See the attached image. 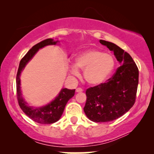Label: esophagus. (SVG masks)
<instances>
[{
	"label": "esophagus",
	"mask_w": 154,
	"mask_h": 154,
	"mask_svg": "<svg viewBox=\"0 0 154 154\" xmlns=\"http://www.w3.org/2000/svg\"><path fill=\"white\" fill-rule=\"evenodd\" d=\"M82 91H83V90L81 88H78L76 89V92H77V93H81V92H82Z\"/></svg>",
	"instance_id": "esophagus-1"
}]
</instances>
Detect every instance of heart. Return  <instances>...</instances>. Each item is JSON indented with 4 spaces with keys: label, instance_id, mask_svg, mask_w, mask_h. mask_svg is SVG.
Returning a JSON list of instances; mask_svg holds the SVG:
<instances>
[{
    "label": "heart",
    "instance_id": "heart-1",
    "mask_svg": "<svg viewBox=\"0 0 154 154\" xmlns=\"http://www.w3.org/2000/svg\"><path fill=\"white\" fill-rule=\"evenodd\" d=\"M115 61L112 55L91 49L82 53L76 58V65L72 66L71 72L78 76V68L84 69V77L91 85H99L105 82L113 72Z\"/></svg>",
    "mask_w": 154,
    "mask_h": 154
}]
</instances>
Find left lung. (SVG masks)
<instances>
[{
  "mask_svg": "<svg viewBox=\"0 0 154 154\" xmlns=\"http://www.w3.org/2000/svg\"><path fill=\"white\" fill-rule=\"evenodd\" d=\"M102 45L114 51L121 66L106 82L87 89L84 111L95 122H107L118 119L135 102L139 71L128 53L111 42L100 40Z\"/></svg>",
  "mask_w": 154,
  "mask_h": 154,
  "instance_id": "obj_1",
  "label": "left lung"
}]
</instances>
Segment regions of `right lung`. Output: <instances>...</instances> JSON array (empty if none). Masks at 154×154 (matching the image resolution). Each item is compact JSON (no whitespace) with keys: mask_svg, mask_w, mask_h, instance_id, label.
Listing matches in <instances>:
<instances>
[{"mask_svg":"<svg viewBox=\"0 0 154 154\" xmlns=\"http://www.w3.org/2000/svg\"><path fill=\"white\" fill-rule=\"evenodd\" d=\"M57 42L58 41H55L54 39L48 38L35 45L21 59L18 72H17V96L19 106L26 116H29L33 121L40 124H52L57 122L62 115L65 106L68 100L75 95V89L69 90L63 88L60 92L59 95L51 103L48 104L45 106L35 109V108L29 106L23 98L22 91H21L20 77H20L21 72L26 63L33 57V56L36 54L39 49L45 45H56Z\"/></svg>","mask_w":154,"mask_h":154,"instance_id":"1","label":"right lung"}]
</instances>
